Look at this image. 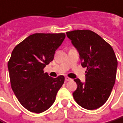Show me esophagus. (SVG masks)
<instances>
[{"instance_id":"1","label":"esophagus","mask_w":123,"mask_h":123,"mask_svg":"<svg viewBox=\"0 0 123 123\" xmlns=\"http://www.w3.org/2000/svg\"><path fill=\"white\" fill-rule=\"evenodd\" d=\"M65 80H66L67 81H71V78H69V77H65Z\"/></svg>"}]
</instances>
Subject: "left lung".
Here are the masks:
<instances>
[{
    "mask_svg": "<svg viewBox=\"0 0 123 123\" xmlns=\"http://www.w3.org/2000/svg\"><path fill=\"white\" fill-rule=\"evenodd\" d=\"M77 50L83 67H87L86 81L75 79L77 88L73 93L76 102L87 110L102 106L111 95L117 75L118 62L112 48L91 30L67 32Z\"/></svg>",
    "mask_w": 123,
    "mask_h": 123,
    "instance_id": "8db88e82",
    "label": "left lung"
}]
</instances>
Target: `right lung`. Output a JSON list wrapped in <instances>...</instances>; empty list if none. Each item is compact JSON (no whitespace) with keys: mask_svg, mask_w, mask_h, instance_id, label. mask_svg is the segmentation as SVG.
<instances>
[{"mask_svg":"<svg viewBox=\"0 0 123 123\" xmlns=\"http://www.w3.org/2000/svg\"><path fill=\"white\" fill-rule=\"evenodd\" d=\"M65 36L64 33H34L13 49L8 62L11 88L27 111L41 113L55 102L65 77L52 78L44 68L53 61Z\"/></svg>","mask_w":123,"mask_h":123,"instance_id":"obj_1","label":"right lung"}]
</instances>
